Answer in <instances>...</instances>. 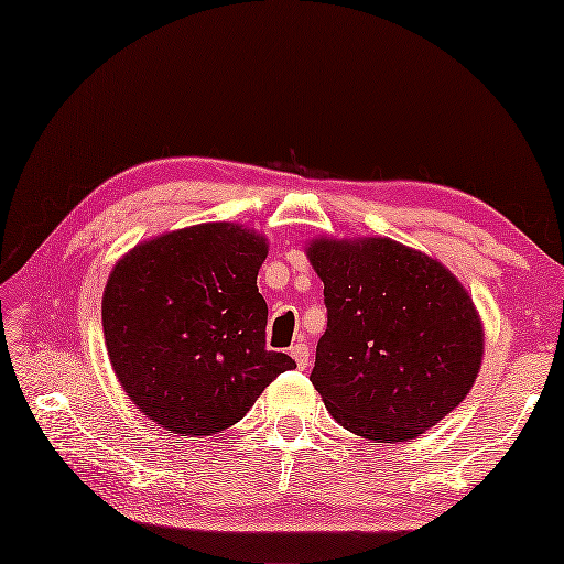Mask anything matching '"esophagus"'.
<instances>
[{"instance_id":"esophagus-1","label":"esophagus","mask_w":564,"mask_h":564,"mask_svg":"<svg viewBox=\"0 0 564 564\" xmlns=\"http://www.w3.org/2000/svg\"><path fill=\"white\" fill-rule=\"evenodd\" d=\"M290 355L294 357V362H297L300 369L310 365V347H307V343H304V339H300V343H294L290 347Z\"/></svg>"}]
</instances>
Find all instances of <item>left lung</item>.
I'll return each mask as SVG.
<instances>
[{
	"label": "left lung",
	"mask_w": 564,
	"mask_h": 564,
	"mask_svg": "<svg viewBox=\"0 0 564 564\" xmlns=\"http://www.w3.org/2000/svg\"><path fill=\"white\" fill-rule=\"evenodd\" d=\"M327 329L310 380L345 430L410 442L473 390L485 327L473 294L435 257L390 237H317Z\"/></svg>",
	"instance_id": "8db88e82"
}]
</instances>
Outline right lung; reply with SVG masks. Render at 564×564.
<instances>
[{"label":"right lung","instance_id":"obj_1","mask_svg":"<svg viewBox=\"0 0 564 564\" xmlns=\"http://www.w3.org/2000/svg\"><path fill=\"white\" fill-rule=\"evenodd\" d=\"M267 249L254 229L205 221L119 257L101 294V329L117 380L144 417L180 437L217 435L297 367L264 347L257 272Z\"/></svg>","mask_w":564,"mask_h":564}]
</instances>
